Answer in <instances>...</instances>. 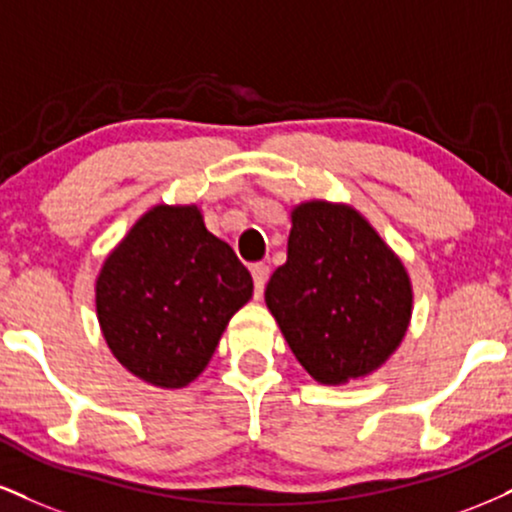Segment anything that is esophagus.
Returning <instances> with one entry per match:
<instances>
[{"label": "esophagus", "instance_id": "1", "mask_svg": "<svg viewBox=\"0 0 512 512\" xmlns=\"http://www.w3.org/2000/svg\"><path fill=\"white\" fill-rule=\"evenodd\" d=\"M250 272H252V281H255V293L262 295L264 286H267V279H269V264H264V262L252 264Z\"/></svg>", "mask_w": 512, "mask_h": 512}]
</instances>
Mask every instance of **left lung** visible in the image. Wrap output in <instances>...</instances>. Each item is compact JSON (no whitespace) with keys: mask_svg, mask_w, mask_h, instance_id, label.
I'll list each match as a JSON object with an SVG mask.
<instances>
[{"mask_svg":"<svg viewBox=\"0 0 512 512\" xmlns=\"http://www.w3.org/2000/svg\"><path fill=\"white\" fill-rule=\"evenodd\" d=\"M288 260L264 291L293 355L319 384L374 372L410 324L403 262L348 205L303 202L291 214Z\"/></svg>","mask_w":512,"mask_h":512,"instance_id":"8db88e82","label":"left lung"}]
</instances>
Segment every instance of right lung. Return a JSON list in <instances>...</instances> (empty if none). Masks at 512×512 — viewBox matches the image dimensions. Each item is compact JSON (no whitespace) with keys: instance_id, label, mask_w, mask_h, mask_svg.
Returning <instances> with one entry per match:
<instances>
[{"instance_id":"obj_1","label":"right lung","mask_w":512,"mask_h":512,"mask_svg":"<svg viewBox=\"0 0 512 512\" xmlns=\"http://www.w3.org/2000/svg\"><path fill=\"white\" fill-rule=\"evenodd\" d=\"M95 293L116 360L147 384L183 389L252 298V276L195 205H157L107 257Z\"/></svg>"}]
</instances>
